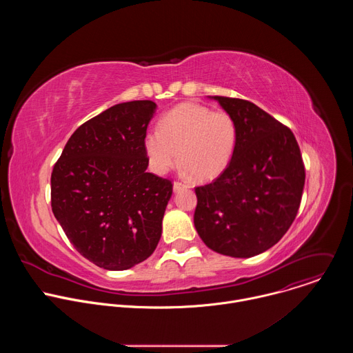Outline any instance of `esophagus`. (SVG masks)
<instances>
[{
  "label": "esophagus",
  "mask_w": 353,
  "mask_h": 353,
  "mask_svg": "<svg viewBox=\"0 0 353 353\" xmlns=\"http://www.w3.org/2000/svg\"><path fill=\"white\" fill-rule=\"evenodd\" d=\"M187 187H188L187 184L180 183V181H174V183H173V190H174V191H180L181 188H187Z\"/></svg>",
  "instance_id": "obj_1"
}]
</instances>
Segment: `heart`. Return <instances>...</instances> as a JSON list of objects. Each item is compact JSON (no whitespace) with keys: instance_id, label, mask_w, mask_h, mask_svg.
<instances>
[{"instance_id":"b5f03b06","label":"heart","mask_w":353,"mask_h":353,"mask_svg":"<svg viewBox=\"0 0 353 353\" xmlns=\"http://www.w3.org/2000/svg\"><path fill=\"white\" fill-rule=\"evenodd\" d=\"M237 143V125L226 112L199 103L170 110L143 139L148 159L158 173L179 163L196 180H212L230 163Z\"/></svg>"}]
</instances>
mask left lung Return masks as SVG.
<instances>
[{
	"label": "left lung",
	"instance_id": "left-lung-1",
	"mask_svg": "<svg viewBox=\"0 0 353 353\" xmlns=\"http://www.w3.org/2000/svg\"><path fill=\"white\" fill-rule=\"evenodd\" d=\"M237 125L228 168L195 187L194 226L214 251L236 259L264 253L293 223L305 187V165L286 125L248 100L212 96Z\"/></svg>",
	"mask_w": 353,
	"mask_h": 353
}]
</instances>
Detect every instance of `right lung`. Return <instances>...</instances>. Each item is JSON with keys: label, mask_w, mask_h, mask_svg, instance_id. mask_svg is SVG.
Here are the masks:
<instances>
[{"label": "right lung", "mask_w": 353, "mask_h": 353, "mask_svg": "<svg viewBox=\"0 0 353 353\" xmlns=\"http://www.w3.org/2000/svg\"><path fill=\"white\" fill-rule=\"evenodd\" d=\"M157 103H119L88 120L68 139L52 173V210L78 253L123 271L154 253L173 192L148 173L143 146Z\"/></svg>", "instance_id": "add662e5"}]
</instances>
